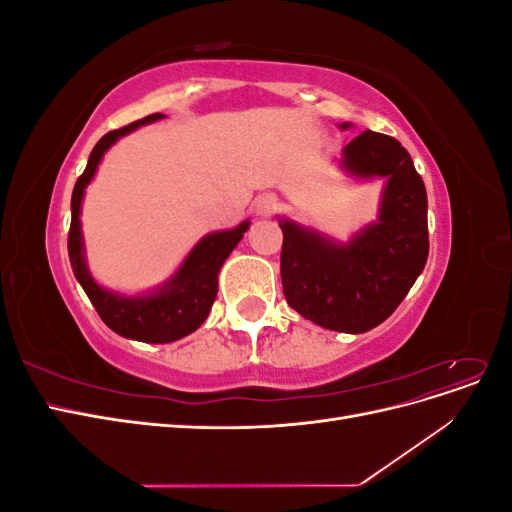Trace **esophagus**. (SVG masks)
Wrapping results in <instances>:
<instances>
[{
    "label": "esophagus",
    "instance_id": "obj_1",
    "mask_svg": "<svg viewBox=\"0 0 512 512\" xmlns=\"http://www.w3.org/2000/svg\"><path fill=\"white\" fill-rule=\"evenodd\" d=\"M254 209H256L258 215H265V218H267V215H273L277 211V196L275 194L258 196L256 203H254Z\"/></svg>",
    "mask_w": 512,
    "mask_h": 512
}]
</instances>
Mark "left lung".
Returning a JSON list of instances; mask_svg holds the SVG:
<instances>
[{"label": "left lung", "mask_w": 512, "mask_h": 512, "mask_svg": "<svg viewBox=\"0 0 512 512\" xmlns=\"http://www.w3.org/2000/svg\"><path fill=\"white\" fill-rule=\"evenodd\" d=\"M342 166L352 177L386 179L378 220L337 243L282 218V286L303 318L339 333H365L395 312L425 269L427 192L393 136L365 130L344 147Z\"/></svg>", "instance_id": "8db88e82"}]
</instances>
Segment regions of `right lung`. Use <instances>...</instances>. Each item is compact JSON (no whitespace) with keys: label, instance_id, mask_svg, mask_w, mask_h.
I'll return each instance as SVG.
<instances>
[{"label":"right lung","instance_id":"1","mask_svg":"<svg viewBox=\"0 0 512 512\" xmlns=\"http://www.w3.org/2000/svg\"><path fill=\"white\" fill-rule=\"evenodd\" d=\"M162 113L147 115L126 128H119L104 134L96 147L91 149L89 162L79 177L72 192V222L68 232V254L74 277L83 286L89 301L94 303L96 312L104 320L108 329L117 335L136 339L145 344H168L194 333L203 324L211 312V305L218 297V273L224 260L235 250L237 243L243 239V232L250 228V222H241L237 228L211 232L200 239L192 252L185 256L181 267L175 271L168 282L149 294L138 297H126L113 290L102 288L91 277L85 262L83 232H81V203L85 188L94 179L98 164L104 153L117 143V138L134 132L145 123L162 119Z\"/></svg>","mask_w":512,"mask_h":512}]
</instances>
